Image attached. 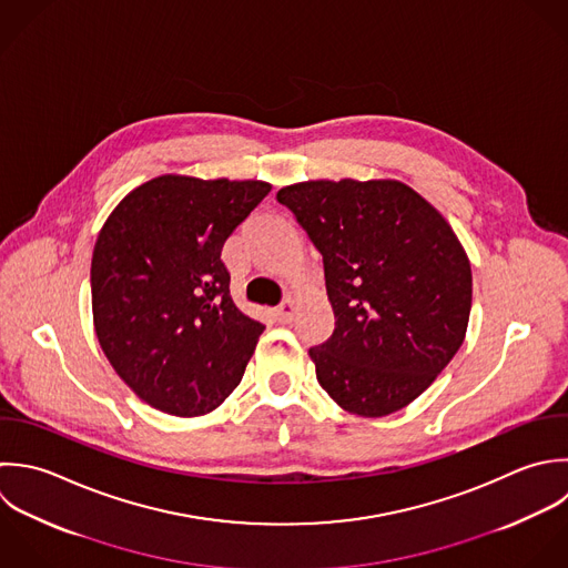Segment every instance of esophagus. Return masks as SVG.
Returning a JSON list of instances; mask_svg holds the SVG:
<instances>
[{
    "label": "esophagus",
    "mask_w": 568,
    "mask_h": 568,
    "mask_svg": "<svg viewBox=\"0 0 568 568\" xmlns=\"http://www.w3.org/2000/svg\"><path fill=\"white\" fill-rule=\"evenodd\" d=\"M294 314H296V303H294L292 298L283 301V303L276 307V318H278L281 323H290V321L294 318Z\"/></svg>",
    "instance_id": "esophagus-1"
}]
</instances>
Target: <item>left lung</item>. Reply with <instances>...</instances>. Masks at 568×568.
Wrapping results in <instances>:
<instances>
[{"instance_id":"1","label":"left lung","mask_w":568,"mask_h":568,"mask_svg":"<svg viewBox=\"0 0 568 568\" xmlns=\"http://www.w3.org/2000/svg\"><path fill=\"white\" fill-rule=\"evenodd\" d=\"M323 254L334 334L310 349L345 412L381 418L416 400L460 349L471 265L445 216L400 181H303L281 187Z\"/></svg>"}]
</instances>
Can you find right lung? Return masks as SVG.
<instances>
[{
  "mask_svg": "<svg viewBox=\"0 0 568 568\" xmlns=\"http://www.w3.org/2000/svg\"><path fill=\"white\" fill-rule=\"evenodd\" d=\"M272 190L265 181L156 176L103 223L90 265L99 345L150 407L192 418L241 383L265 325L230 296L221 250Z\"/></svg>",
  "mask_w": 568,
  "mask_h": 568,
  "instance_id": "right-lung-1",
  "label": "right lung"
}]
</instances>
